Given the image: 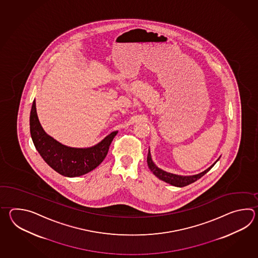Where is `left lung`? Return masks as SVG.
I'll list each match as a JSON object with an SVG mask.
<instances>
[{
  "label": "left lung",
  "mask_w": 258,
  "mask_h": 258,
  "mask_svg": "<svg viewBox=\"0 0 258 258\" xmlns=\"http://www.w3.org/2000/svg\"><path fill=\"white\" fill-rule=\"evenodd\" d=\"M219 159H217V161L219 160ZM148 168L150 169V170L153 172V174L155 176H157L159 179H160L161 181H164L167 183H170L171 185L176 187H183L186 186L191 184L192 182H195L196 181H198V179H200L202 176L205 175L208 171L211 170V168L214 166L217 161L211 165L209 167V169H207L206 170H204L202 172L196 174V175H189V176H182V175H177V174H173V173H170V172H167L165 170L159 169V167H157L156 164L154 163L153 160L151 159V154H150V150L148 149Z\"/></svg>",
  "instance_id": "obj_1"
}]
</instances>
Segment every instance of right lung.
I'll return each instance as SVG.
<instances>
[{
	"label": "right lung",
	"instance_id": "right-lung-1",
	"mask_svg": "<svg viewBox=\"0 0 258 258\" xmlns=\"http://www.w3.org/2000/svg\"><path fill=\"white\" fill-rule=\"evenodd\" d=\"M29 124L31 138L39 155L50 168L66 177L84 175L97 168L107 156L110 143L118 133H110L91 148L67 147L45 133L38 118L35 99L30 111Z\"/></svg>",
	"mask_w": 258,
	"mask_h": 258
}]
</instances>
